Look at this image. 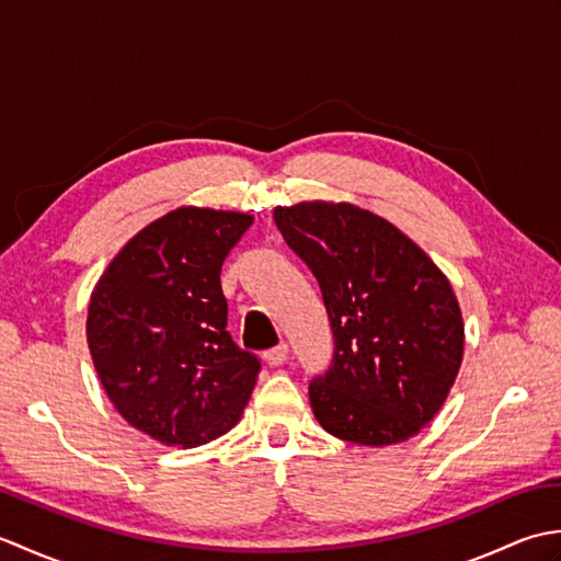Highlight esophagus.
Listing matches in <instances>:
<instances>
[{"instance_id": "obj_1", "label": "esophagus", "mask_w": 561, "mask_h": 561, "mask_svg": "<svg viewBox=\"0 0 561 561\" xmlns=\"http://www.w3.org/2000/svg\"><path fill=\"white\" fill-rule=\"evenodd\" d=\"M287 359H289V347H287V344H279V347H272V350L265 352V362L270 366H282V364H287Z\"/></svg>"}]
</instances>
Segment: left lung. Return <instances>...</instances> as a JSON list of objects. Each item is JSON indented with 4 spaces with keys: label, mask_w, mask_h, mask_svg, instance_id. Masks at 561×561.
<instances>
[{
    "label": "left lung",
    "mask_w": 561,
    "mask_h": 561,
    "mask_svg": "<svg viewBox=\"0 0 561 561\" xmlns=\"http://www.w3.org/2000/svg\"><path fill=\"white\" fill-rule=\"evenodd\" d=\"M274 224L316 274L335 337L330 371L308 388L318 424L362 446L420 434L462 364V313L446 274L352 202L274 207Z\"/></svg>",
    "instance_id": "obj_1"
}]
</instances>
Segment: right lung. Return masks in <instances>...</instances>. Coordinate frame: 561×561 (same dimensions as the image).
Segmentation results:
<instances>
[{
  "mask_svg": "<svg viewBox=\"0 0 561 561\" xmlns=\"http://www.w3.org/2000/svg\"><path fill=\"white\" fill-rule=\"evenodd\" d=\"M253 214L178 207L121 248L91 291L87 342L123 420L195 448L243 416L260 362L226 332L221 265Z\"/></svg>",
  "mask_w": 561,
  "mask_h": 561,
  "instance_id": "right-lung-1",
  "label": "right lung"
}]
</instances>
